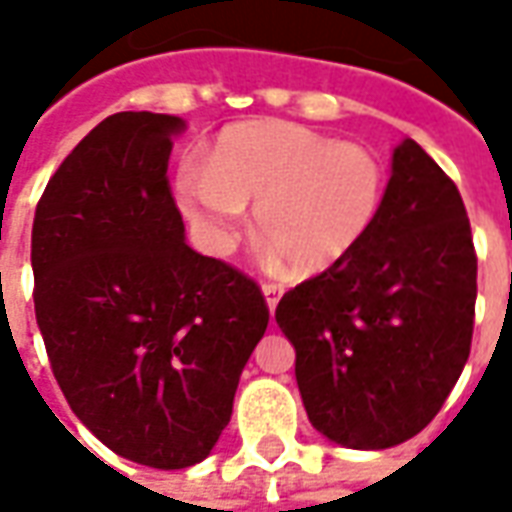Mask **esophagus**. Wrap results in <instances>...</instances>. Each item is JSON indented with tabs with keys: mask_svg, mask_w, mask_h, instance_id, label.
<instances>
[{
	"mask_svg": "<svg viewBox=\"0 0 512 512\" xmlns=\"http://www.w3.org/2000/svg\"><path fill=\"white\" fill-rule=\"evenodd\" d=\"M282 293H285V288H282L279 282H263V296H266L268 310H271V312L277 310V304H279V299H282Z\"/></svg>",
	"mask_w": 512,
	"mask_h": 512,
	"instance_id": "34e87169",
	"label": "esophagus"
}]
</instances>
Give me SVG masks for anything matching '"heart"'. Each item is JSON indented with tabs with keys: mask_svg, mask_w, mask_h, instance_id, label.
Masks as SVG:
<instances>
[{
	"mask_svg": "<svg viewBox=\"0 0 512 512\" xmlns=\"http://www.w3.org/2000/svg\"><path fill=\"white\" fill-rule=\"evenodd\" d=\"M178 200L205 244L227 252L257 202V233L296 274H323L376 227L386 172L367 147L337 142L296 123H238L205 153V169L186 164Z\"/></svg>",
	"mask_w": 512,
	"mask_h": 512,
	"instance_id": "obj_1",
	"label": "heart"
}]
</instances>
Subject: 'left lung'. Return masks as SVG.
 Wrapping results in <instances>:
<instances>
[{"instance_id":"1","label":"left lung","mask_w":512,"mask_h":512,"mask_svg":"<svg viewBox=\"0 0 512 512\" xmlns=\"http://www.w3.org/2000/svg\"><path fill=\"white\" fill-rule=\"evenodd\" d=\"M474 299L477 255L461 191L403 139L370 235L277 304L312 428L351 450L417 436L469 359Z\"/></svg>"}]
</instances>
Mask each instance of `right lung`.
I'll return each mask as SVG.
<instances>
[{
    "label": "right lung",
    "mask_w": 512,
    "mask_h": 512,
    "mask_svg": "<svg viewBox=\"0 0 512 512\" xmlns=\"http://www.w3.org/2000/svg\"><path fill=\"white\" fill-rule=\"evenodd\" d=\"M183 120L117 112L51 175L32 222L35 318L73 414L128 461L200 463L266 334L255 279L183 241L167 167Z\"/></svg>",
    "instance_id": "right-lung-1"
}]
</instances>
